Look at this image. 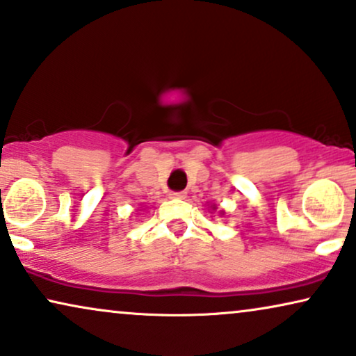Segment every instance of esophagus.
I'll list each match as a JSON object with an SVG mask.
<instances>
[{
  "instance_id": "1",
  "label": "esophagus",
  "mask_w": 356,
  "mask_h": 356,
  "mask_svg": "<svg viewBox=\"0 0 356 356\" xmlns=\"http://www.w3.org/2000/svg\"><path fill=\"white\" fill-rule=\"evenodd\" d=\"M170 197H172V199H184V197H186V193H184V191L172 193V194H170Z\"/></svg>"
}]
</instances>
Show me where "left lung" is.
I'll use <instances>...</instances> for the list:
<instances>
[{
  "mask_svg": "<svg viewBox=\"0 0 356 356\" xmlns=\"http://www.w3.org/2000/svg\"><path fill=\"white\" fill-rule=\"evenodd\" d=\"M211 211H212V212H213V211H217V204H212V206H211ZM218 216H220V217L225 216V211H222V209H220V211H218Z\"/></svg>",
  "mask_w": 356,
  "mask_h": 356,
  "instance_id": "8db88e82",
  "label": "left lung"
}]
</instances>
